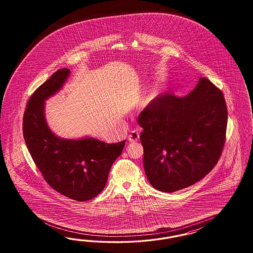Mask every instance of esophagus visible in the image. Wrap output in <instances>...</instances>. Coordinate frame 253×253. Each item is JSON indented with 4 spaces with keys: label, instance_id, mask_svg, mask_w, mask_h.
<instances>
[{
    "label": "esophagus",
    "instance_id": "34e87169",
    "mask_svg": "<svg viewBox=\"0 0 253 253\" xmlns=\"http://www.w3.org/2000/svg\"><path fill=\"white\" fill-rule=\"evenodd\" d=\"M128 138H129L130 142H137L138 140H139V131L136 130L130 131Z\"/></svg>",
    "mask_w": 253,
    "mask_h": 253
}]
</instances>
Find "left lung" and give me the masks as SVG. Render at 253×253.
I'll list each match as a JSON object with an SVG mask.
<instances>
[{
    "label": "left lung",
    "instance_id": "obj_1",
    "mask_svg": "<svg viewBox=\"0 0 253 253\" xmlns=\"http://www.w3.org/2000/svg\"><path fill=\"white\" fill-rule=\"evenodd\" d=\"M144 129V168L151 185L178 191L214 168L226 139L227 107L222 91L201 78L186 96L164 92L138 117Z\"/></svg>",
    "mask_w": 253,
    "mask_h": 253
}]
</instances>
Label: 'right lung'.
I'll return each mask as SVG.
<instances>
[{"instance_id": "right-lung-1", "label": "right lung", "mask_w": 253, "mask_h": 253, "mask_svg": "<svg viewBox=\"0 0 253 253\" xmlns=\"http://www.w3.org/2000/svg\"><path fill=\"white\" fill-rule=\"evenodd\" d=\"M66 68L55 71L27 103L23 135L31 158L47 184L77 201L96 197L106 185L110 168L126 140L107 144L93 138L67 140L55 136L44 118V100L57 92L69 77Z\"/></svg>"}]
</instances>
